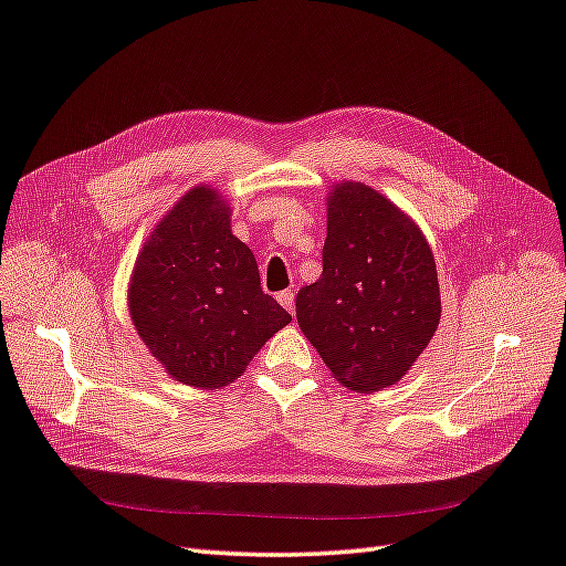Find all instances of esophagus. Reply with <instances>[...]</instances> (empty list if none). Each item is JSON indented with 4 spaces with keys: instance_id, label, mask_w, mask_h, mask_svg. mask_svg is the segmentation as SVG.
Returning a JSON list of instances; mask_svg holds the SVG:
<instances>
[{
    "instance_id": "obj_1",
    "label": "esophagus",
    "mask_w": 566,
    "mask_h": 566,
    "mask_svg": "<svg viewBox=\"0 0 566 566\" xmlns=\"http://www.w3.org/2000/svg\"><path fill=\"white\" fill-rule=\"evenodd\" d=\"M279 302L283 304V307L295 316V293L293 290H283V293H279Z\"/></svg>"
}]
</instances>
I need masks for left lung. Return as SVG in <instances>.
<instances>
[{
    "label": "left lung",
    "mask_w": 566,
    "mask_h": 566,
    "mask_svg": "<svg viewBox=\"0 0 566 566\" xmlns=\"http://www.w3.org/2000/svg\"><path fill=\"white\" fill-rule=\"evenodd\" d=\"M297 324L333 378L374 392L397 384L440 321L433 252L402 209L364 182L328 195L324 271L297 293Z\"/></svg>",
    "instance_id": "8db88e82"
}]
</instances>
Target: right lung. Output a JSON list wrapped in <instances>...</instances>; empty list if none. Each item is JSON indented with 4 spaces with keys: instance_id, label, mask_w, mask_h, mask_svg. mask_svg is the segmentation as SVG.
<instances>
[{
    "instance_id": "add662e5",
    "label": "right lung",
    "mask_w": 566,
    "mask_h": 566,
    "mask_svg": "<svg viewBox=\"0 0 566 566\" xmlns=\"http://www.w3.org/2000/svg\"><path fill=\"white\" fill-rule=\"evenodd\" d=\"M128 310L166 374L207 390L235 380L293 321L262 290L252 250L231 233V207L209 186L182 195L147 238Z\"/></svg>"
}]
</instances>
